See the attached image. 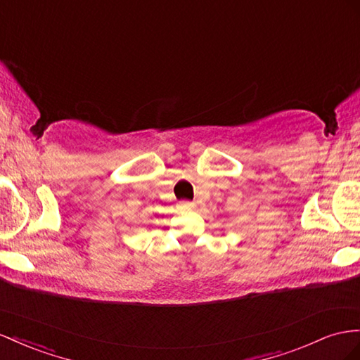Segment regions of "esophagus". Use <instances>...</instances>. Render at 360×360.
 I'll return each instance as SVG.
<instances>
[{"instance_id": "obj_1", "label": "esophagus", "mask_w": 360, "mask_h": 360, "mask_svg": "<svg viewBox=\"0 0 360 360\" xmlns=\"http://www.w3.org/2000/svg\"><path fill=\"white\" fill-rule=\"evenodd\" d=\"M193 207H195V202H192V201H180L179 202L180 210H192Z\"/></svg>"}]
</instances>
